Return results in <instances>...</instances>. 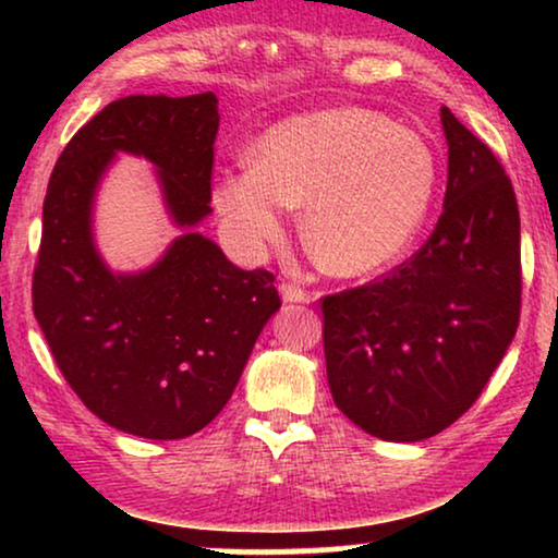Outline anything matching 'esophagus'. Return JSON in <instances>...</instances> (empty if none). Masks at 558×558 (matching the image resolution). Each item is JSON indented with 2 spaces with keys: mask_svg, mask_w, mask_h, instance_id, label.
<instances>
[{
  "mask_svg": "<svg viewBox=\"0 0 558 558\" xmlns=\"http://www.w3.org/2000/svg\"><path fill=\"white\" fill-rule=\"evenodd\" d=\"M281 300H284V302H302L304 304V302L312 300V294L307 292V289L292 284V281H284V284H281Z\"/></svg>",
  "mask_w": 558,
  "mask_h": 558,
  "instance_id": "1",
  "label": "esophagus"
}]
</instances>
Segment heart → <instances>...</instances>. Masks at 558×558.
<instances>
[{
    "instance_id": "1",
    "label": "heart",
    "mask_w": 558,
    "mask_h": 558,
    "mask_svg": "<svg viewBox=\"0 0 558 558\" xmlns=\"http://www.w3.org/2000/svg\"><path fill=\"white\" fill-rule=\"evenodd\" d=\"M248 165L213 190L233 239L251 251L277 243L287 210L304 205L310 256L335 277L393 264L422 231L437 187L429 142L357 106L279 121L248 149Z\"/></svg>"
}]
</instances>
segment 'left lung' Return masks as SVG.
I'll use <instances>...</instances> for the list:
<instances>
[{"mask_svg":"<svg viewBox=\"0 0 558 558\" xmlns=\"http://www.w3.org/2000/svg\"><path fill=\"white\" fill-rule=\"evenodd\" d=\"M445 210L384 279L323 296L335 407L386 441L454 424L490 380L521 317V218L498 157L441 106Z\"/></svg>","mask_w":558,"mask_h":558,"instance_id":"1","label":"left lung"}]
</instances>
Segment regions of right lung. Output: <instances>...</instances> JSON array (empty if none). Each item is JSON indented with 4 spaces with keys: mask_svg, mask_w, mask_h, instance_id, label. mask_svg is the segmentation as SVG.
<instances>
[{
    "mask_svg": "<svg viewBox=\"0 0 558 558\" xmlns=\"http://www.w3.org/2000/svg\"><path fill=\"white\" fill-rule=\"evenodd\" d=\"M216 94L126 96L81 126L50 174L33 312L68 386L113 429L185 439L220 414L281 307L274 274L243 271L190 228L210 213ZM117 150L147 156L186 233L142 275H111L89 233Z\"/></svg>",
    "mask_w": 558,
    "mask_h": 558,
    "instance_id": "obj_1",
    "label": "right lung"
}]
</instances>
